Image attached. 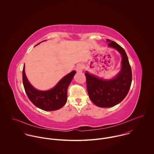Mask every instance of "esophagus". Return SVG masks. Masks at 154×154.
I'll return each mask as SVG.
<instances>
[{
	"mask_svg": "<svg viewBox=\"0 0 154 154\" xmlns=\"http://www.w3.org/2000/svg\"><path fill=\"white\" fill-rule=\"evenodd\" d=\"M83 68H84V67H83L82 65H78V66L76 67V71H77L78 72H82Z\"/></svg>",
	"mask_w": 154,
	"mask_h": 154,
	"instance_id": "34e87169",
	"label": "esophagus"
}]
</instances>
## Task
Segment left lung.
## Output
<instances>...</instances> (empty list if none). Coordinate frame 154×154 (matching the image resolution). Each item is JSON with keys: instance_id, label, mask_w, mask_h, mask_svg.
Masks as SVG:
<instances>
[{"instance_id": "left-lung-1", "label": "left lung", "mask_w": 154, "mask_h": 154, "mask_svg": "<svg viewBox=\"0 0 154 154\" xmlns=\"http://www.w3.org/2000/svg\"><path fill=\"white\" fill-rule=\"evenodd\" d=\"M108 45L116 49L122 55V69L113 79L106 80L86 72L87 88L90 100L100 107H113L128 95L132 81L131 67L125 50L116 42L107 39Z\"/></svg>"}]
</instances>
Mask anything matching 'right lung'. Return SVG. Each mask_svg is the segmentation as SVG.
<instances>
[{"mask_svg":"<svg viewBox=\"0 0 154 154\" xmlns=\"http://www.w3.org/2000/svg\"><path fill=\"white\" fill-rule=\"evenodd\" d=\"M76 73L75 70H73L50 90L39 91L29 82L25 73L24 65L22 70V82L25 92L34 105L44 111H54L61 109L66 104L67 89Z\"/></svg>","mask_w":154,"mask_h":154,"instance_id":"right-lung-1","label":"right lung"}]
</instances>
